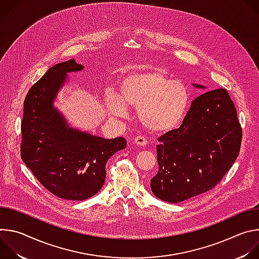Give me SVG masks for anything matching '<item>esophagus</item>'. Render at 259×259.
I'll use <instances>...</instances> for the list:
<instances>
[{"instance_id": "esophagus-1", "label": "esophagus", "mask_w": 259, "mask_h": 259, "mask_svg": "<svg viewBox=\"0 0 259 259\" xmlns=\"http://www.w3.org/2000/svg\"><path fill=\"white\" fill-rule=\"evenodd\" d=\"M134 142L139 146H145L147 144V139L144 136H136L134 139Z\"/></svg>"}]
</instances>
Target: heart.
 Wrapping results in <instances>:
<instances>
[{
  "label": "heart",
  "mask_w": 259,
  "mask_h": 259,
  "mask_svg": "<svg viewBox=\"0 0 259 259\" xmlns=\"http://www.w3.org/2000/svg\"><path fill=\"white\" fill-rule=\"evenodd\" d=\"M106 104L109 114L117 118L127 117L128 106L137 107V117L147 130L164 133L175 129L186 116L190 93L181 82L150 68L125 77L120 96L109 95Z\"/></svg>",
  "instance_id": "1"
}]
</instances>
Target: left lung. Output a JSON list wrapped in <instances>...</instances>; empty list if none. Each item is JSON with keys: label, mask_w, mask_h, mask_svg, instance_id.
<instances>
[{"label": "left lung", "mask_w": 259, "mask_h": 259, "mask_svg": "<svg viewBox=\"0 0 259 259\" xmlns=\"http://www.w3.org/2000/svg\"><path fill=\"white\" fill-rule=\"evenodd\" d=\"M158 140L159 171L151 180L156 197L179 203L212 190L232 168L242 141L228 91L219 88L197 97L181 126Z\"/></svg>", "instance_id": "obj_1"}]
</instances>
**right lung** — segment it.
<instances>
[{"label":"right lung","instance_id":"add662e5","mask_svg":"<svg viewBox=\"0 0 259 259\" xmlns=\"http://www.w3.org/2000/svg\"><path fill=\"white\" fill-rule=\"evenodd\" d=\"M83 68L75 59L50 67L28 90L21 121L22 161L50 193L72 201L100 191L107 160L127 145L123 137L105 139L70 128L53 106L67 73Z\"/></svg>","mask_w":259,"mask_h":259}]
</instances>
